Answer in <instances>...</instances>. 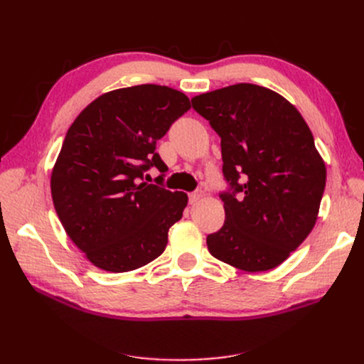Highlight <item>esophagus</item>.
Returning a JSON list of instances; mask_svg holds the SVG:
<instances>
[{
    "label": "esophagus",
    "mask_w": 364,
    "mask_h": 364,
    "mask_svg": "<svg viewBox=\"0 0 364 364\" xmlns=\"http://www.w3.org/2000/svg\"><path fill=\"white\" fill-rule=\"evenodd\" d=\"M202 196H203V191H202V190H196V191L190 193V194H188L190 203H196L197 200H200V199H202Z\"/></svg>",
    "instance_id": "1"
}]
</instances>
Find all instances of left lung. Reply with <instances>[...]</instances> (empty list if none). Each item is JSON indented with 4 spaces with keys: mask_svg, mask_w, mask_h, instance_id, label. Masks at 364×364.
Wrapping results in <instances>:
<instances>
[{
    "mask_svg": "<svg viewBox=\"0 0 364 364\" xmlns=\"http://www.w3.org/2000/svg\"><path fill=\"white\" fill-rule=\"evenodd\" d=\"M220 136L225 225L206 237L211 255L246 272L279 266L311 232L326 168L310 127L284 97L237 83L194 97Z\"/></svg>",
    "mask_w": 364,
    "mask_h": 364,
    "instance_id": "1",
    "label": "left lung"
}]
</instances>
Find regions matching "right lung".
Here are the masks:
<instances>
[{
	"label": "right lung",
	"instance_id": "obj_1",
	"mask_svg": "<svg viewBox=\"0 0 364 364\" xmlns=\"http://www.w3.org/2000/svg\"><path fill=\"white\" fill-rule=\"evenodd\" d=\"M190 107L173 87L138 85L100 95L68 129L51 174L53 203L98 269L135 270L167 246L188 197L164 188L168 167L156 142ZM151 166L161 171L156 186L144 182Z\"/></svg>",
	"mask_w": 364,
	"mask_h": 364
}]
</instances>
